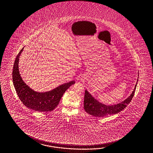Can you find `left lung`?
<instances>
[{
	"label": "left lung",
	"mask_w": 153,
	"mask_h": 153,
	"mask_svg": "<svg viewBox=\"0 0 153 153\" xmlns=\"http://www.w3.org/2000/svg\"><path fill=\"white\" fill-rule=\"evenodd\" d=\"M137 81L138 79L134 90L129 97L120 103L112 105H106L98 102L86 90L84 97V109L89 114L97 117H104L118 113L123 110L131 101L132 97L134 96Z\"/></svg>",
	"instance_id": "left-lung-1"
}]
</instances>
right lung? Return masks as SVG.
Masks as SVG:
<instances>
[{"mask_svg":"<svg viewBox=\"0 0 153 153\" xmlns=\"http://www.w3.org/2000/svg\"><path fill=\"white\" fill-rule=\"evenodd\" d=\"M23 48L19 52L14 61L12 72V79L14 88L19 99L26 107L33 111L41 112L51 111L54 110L60 102L65 91L74 85V81L61 85L51 91L45 93L35 91L24 82L19 74V61Z\"/></svg>","mask_w":153,"mask_h":153,"instance_id":"right-lung-1","label":"right lung"}]
</instances>
